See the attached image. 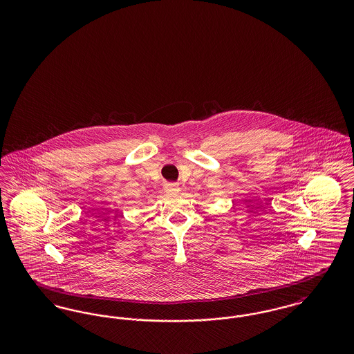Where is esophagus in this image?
I'll return each mask as SVG.
<instances>
[{
    "label": "esophagus",
    "mask_w": 354,
    "mask_h": 354,
    "mask_svg": "<svg viewBox=\"0 0 354 354\" xmlns=\"http://www.w3.org/2000/svg\"><path fill=\"white\" fill-rule=\"evenodd\" d=\"M165 191H166L169 195H175V194H178V192L180 191V187L178 185H175V183H169V185L165 187Z\"/></svg>",
    "instance_id": "1"
}]
</instances>
